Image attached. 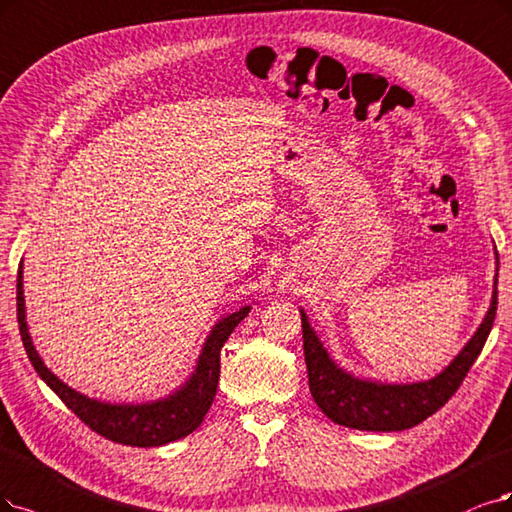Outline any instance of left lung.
Returning <instances> with one entry per match:
<instances>
[{
	"label": "left lung",
	"instance_id": "8db88e82",
	"mask_svg": "<svg viewBox=\"0 0 512 512\" xmlns=\"http://www.w3.org/2000/svg\"><path fill=\"white\" fill-rule=\"evenodd\" d=\"M498 255V253H496ZM498 272V270H496ZM498 310V274L494 282L491 306L477 333L470 337L464 350L453 358L437 377L418 384H382L361 380L337 367L329 352L320 344L318 335L308 323V316L301 312L304 327V354L308 367V384L316 405L327 418L339 426L373 432H394L418 426L432 413H437L464 382L466 373L475 365L487 335L494 327Z\"/></svg>",
	"mask_w": 512,
	"mask_h": 512
}]
</instances>
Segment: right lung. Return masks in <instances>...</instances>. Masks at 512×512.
<instances>
[{
    "label": "right lung",
    "instance_id": "1",
    "mask_svg": "<svg viewBox=\"0 0 512 512\" xmlns=\"http://www.w3.org/2000/svg\"><path fill=\"white\" fill-rule=\"evenodd\" d=\"M251 312V306H244L238 312L221 318L206 337L204 348L198 356V365L192 377L166 399L141 403V405H111L103 401L88 399L75 392L56 377L35 352L31 335L25 320V297H23V261L18 266L16 278V314L18 329H21L23 346L37 375L56 392V396L75 413L78 418L101 437L130 447H160L170 441H179L194 432L206 411L211 409L219 384V354L227 337L238 327L240 320Z\"/></svg>",
    "mask_w": 512,
    "mask_h": 512
}]
</instances>
